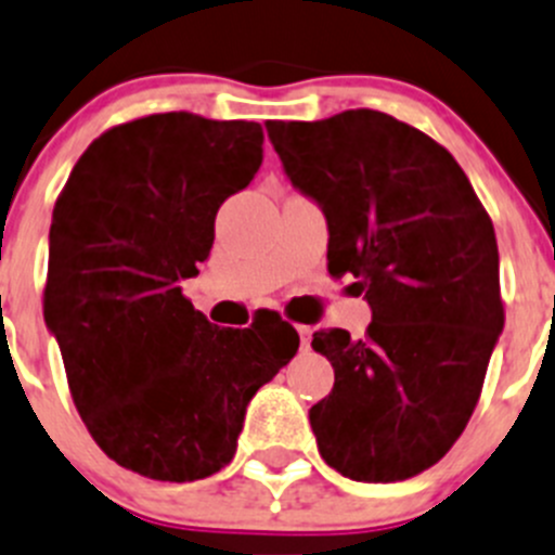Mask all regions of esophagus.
Returning a JSON list of instances; mask_svg holds the SVG:
<instances>
[{"instance_id":"1","label":"esophagus","mask_w":555,"mask_h":555,"mask_svg":"<svg viewBox=\"0 0 555 555\" xmlns=\"http://www.w3.org/2000/svg\"><path fill=\"white\" fill-rule=\"evenodd\" d=\"M298 333H300V347L309 349V344H311V327H309V325H298Z\"/></svg>"}]
</instances>
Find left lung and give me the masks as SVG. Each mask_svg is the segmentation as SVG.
<instances>
[{
    "mask_svg": "<svg viewBox=\"0 0 555 555\" xmlns=\"http://www.w3.org/2000/svg\"><path fill=\"white\" fill-rule=\"evenodd\" d=\"M266 129L325 211L327 271L352 273L374 317L358 341L314 333L336 371L309 412L317 448L349 480H409L464 434L504 327L491 217L442 143L382 111Z\"/></svg>",
    "mask_w": 555,
    "mask_h": 555,
    "instance_id": "1",
    "label": "left lung"
}]
</instances>
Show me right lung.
<instances>
[{
    "label": "right lung",
    "instance_id": "right-lung-1",
    "mask_svg": "<svg viewBox=\"0 0 555 555\" xmlns=\"http://www.w3.org/2000/svg\"><path fill=\"white\" fill-rule=\"evenodd\" d=\"M260 163L257 121L152 113L91 141L53 206L42 314L69 396L102 453L149 480L230 464L246 403L298 352L279 314L217 327L181 293Z\"/></svg>",
    "mask_w": 555,
    "mask_h": 555
}]
</instances>
